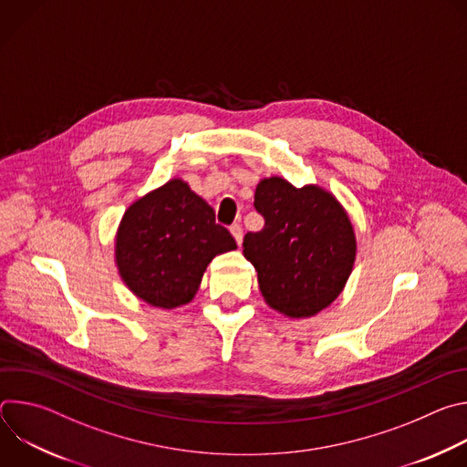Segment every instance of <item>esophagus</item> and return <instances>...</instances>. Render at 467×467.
<instances>
[{"label":"esophagus","mask_w":467,"mask_h":467,"mask_svg":"<svg viewBox=\"0 0 467 467\" xmlns=\"http://www.w3.org/2000/svg\"><path fill=\"white\" fill-rule=\"evenodd\" d=\"M231 233H233V236H234V240H236V244L240 245L242 240H244V229H242V225H240V223H233V225H231Z\"/></svg>","instance_id":"34e87169"}]
</instances>
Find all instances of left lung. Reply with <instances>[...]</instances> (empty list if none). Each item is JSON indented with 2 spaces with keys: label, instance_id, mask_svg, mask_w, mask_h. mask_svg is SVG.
Returning a JSON list of instances; mask_svg holds the SVG:
<instances>
[{
  "label": "left lung",
  "instance_id": "obj_1",
  "mask_svg": "<svg viewBox=\"0 0 467 467\" xmlns=\"http://www.w3.org/2000/svg\"><path fill=\"white\" fill-rule=\"evenodd\" d=\"M254 209L264 227L244 236V256L254 265L265 303L290 317L328 306L344 290L357 253L337 199L317 186L270 177L256 186Z\"/></svg>",
  "mask_w": 467,
  "mask_h": 467
}]
</instances>
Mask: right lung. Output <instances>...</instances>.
Here are the masks:
<instances>
[{"mask_svg":"<svg viewBox=\"0 0 467 467\" xmlns=\"http://www.w3.org/2000/svg\"><path fill=\"white\" fill-rule=\"evenodd\" d=\"M231 249L236 242L216 223L213 207L173 179L129 207L116 238V262L140 299L173 308L193 297L209 262Z\"/></svg>","mask_w":467,"mask_h":467,"instance_id":"1","label":"right lung"}]
</instances>
